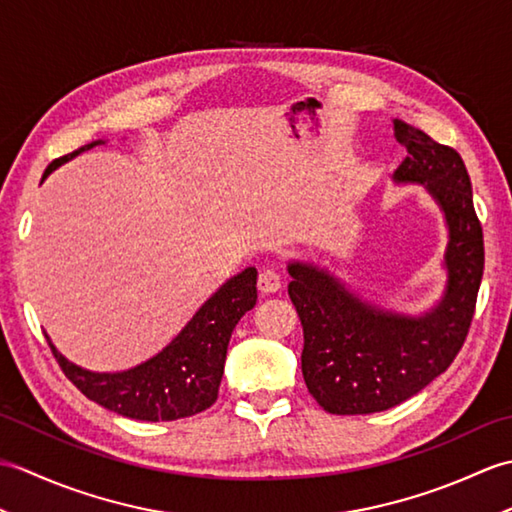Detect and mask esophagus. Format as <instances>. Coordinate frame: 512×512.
Wrapping results in <instances>:
<instances>
[{
  "instance_id": "obj_1",
  "label": "esophagus",
  "mask_w": 512,
  "mask_h": 512,
  "mask_svg": "<svg viewBox=\"0 0 512 512\" xmlns=\"http://www.w3.org/2000/svg\"><path fill=\"white\" fill-rule=\"evenodd\" d=\"M281 284H284V281H281V275L277 273L275 268H264L262 273H259L257 288L266 292V295H268V292H277L281 288Z\"/></svg>"
}]
</instances>
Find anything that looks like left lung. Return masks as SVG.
<instances>
[{"mask_svg": "<svg viewBox=\"0 0 512 512\" xmlns=\"http://www.w3.org/2000/svg\"><path fill=\"white\" fill-rule=\"evenodd\" d=\"M394 136L407 149L394 182L422 184L447 220V288L429 312L409 317L358 299L325 268L288 264V295L303 325V380L336 416L391 409L447 372L469 334L482 284V224L460 154L398 118Z\"/></svg>", "mask_w": 512, "mask_h": 512, "instance_id": "left-lung-1", "label": "left lung"}]
</instances>
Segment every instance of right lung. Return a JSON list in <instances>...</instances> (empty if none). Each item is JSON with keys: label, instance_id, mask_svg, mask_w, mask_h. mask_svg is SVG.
<instances>
[{"label": "right lung", "instance_id": "1", "mask_svg": "<svg viewBox=\"0 0 512 512\" xmlns=\"http://www.w3.org/2000/svg\"><path fill=\"white\" fill-rule=\"evenodd\" d=\"M103 143L105 140H94L68 156L52 160L43 178H48L63 162ZM255 303L257 270L250 266L228 279L215 295L206 299L204 306L193 314V319L184 325L182 332L165 350L145 363L114 374L90 372V369L70 363L57 352L50 336L46 339L63 374L83 396L125 418L147 422L178 420L209 409L217 400L228 341H231L237 321L248 310H253Z\"/></svg>", "mask_w": 512, "mask_h": 512}]
</instances>
